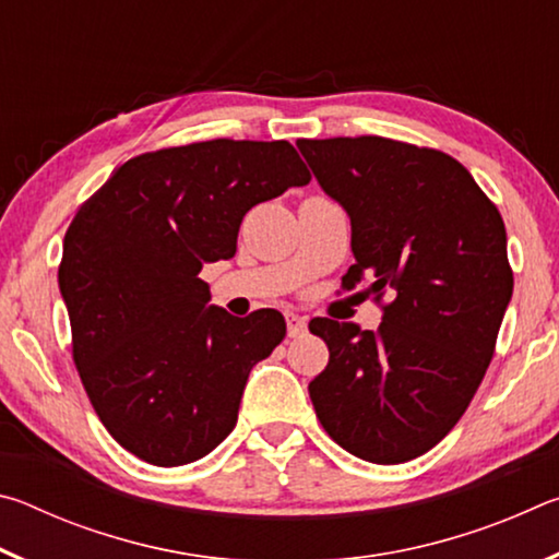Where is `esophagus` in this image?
<instances>
[{"instance_id":"1","label":"esophagus","mask_w":559,"mask_h":559,"mask_svg":"<svg viewBox=\"0 0 559 559\" xmlns=\"http://www.w3.org/2000/svg\"><path fill=\"white\" fill-rule=\"evenodd\" d=\"M286 325H288V335L290 337H300L302 333H306L308 328V318L306 316H298V313H286Z\"/></svg>"}]
</instances>
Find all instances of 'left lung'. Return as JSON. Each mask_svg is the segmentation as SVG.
Here are the masks:
<instances>
[{
  "instance_id": "1",
  "label": "left lung",
  "mask_w": 559,
  "mask_h": 559,
  "mask_svg": "<svg viewBox=\"0 0 559 559\" xmlns=\"http://www.w3.org/2000/svg\"><path fill=\"white\" fill-rule=\"evenodd\" d=\"M296 145L349 216L345 288L370 276L374 296L394 290L377 333L310 320L330 349L310 400L353 456L412 461L456 427L493 357L513 296L506 224L468 169L439 150L374 135Z\"/></svg>"
}]
</instances>
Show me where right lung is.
<instances>
[{"label": "right lung", "instance_id": "add662e5", "mask_svg": "<svg viewBox=\"0 0 559 559\" xmlns=\"http://www.w3.org/2000/svg\"><path fill=\"white\" fill-rule=\"evenodd\" d=\"M308 182L286 140H210L128 159L73 216L59 269L73 359L122 449L173 468L229 437L286 320L210 306L200 271L234 257L251 206Z\"/></svg>", "mask_w": 559, "mask_h": 559}]
</instances>
